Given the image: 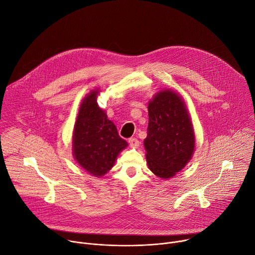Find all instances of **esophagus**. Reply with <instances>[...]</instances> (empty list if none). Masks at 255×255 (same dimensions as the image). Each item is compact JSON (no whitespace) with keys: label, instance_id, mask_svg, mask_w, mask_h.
Returning a JSON list of instances; mask_svg holds the SVG:
<instances>
[{"label":"esophagus","instance_id":"34e87169","mask_svg":"<svg viewBox=\"0 0 255 255\" xmlns=\"http://www.w3.org/2000/svg\"><path fill=\"white\" fill-rule=\"evenodd\" d=\"M128 144H129V147H130V148H138L140 143H139V141L136 140V139L130 138V139L128 140Z\"/></svg>","mask_w":255,"mask_h":255}]
</instances>
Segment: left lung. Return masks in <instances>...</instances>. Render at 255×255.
<instances>
[{
    "mask_svg": "<svg viewBox=\"0 0 255 255\" xmlns=\"http://www.w3.org/2000/svg\"><path fill=\"white\" fill-rule=\"evenodd\" d=\"M149 124L144 140L149 169L167 180L191 160L195 150V132L182 96L171 89L156 93L148 103Z\"/></svg>",
    "mask_w": 255,
    "mask_h": 255,
    "instance_id": "1",
    "label": "left lung"
}]
</instances>
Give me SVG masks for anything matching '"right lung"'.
Instances as JSON below:
<instances>
[{"mask_svg":"<svg viewBox=\"0 0 255 255\" xmlns=\"http://www.w3.org/2000/svg\"><path fill=\"white\" fill-rule=\"evenodd\" d=\"M100 90H92L83 99L72 133L75 161L93 177L100 178L114 165L117 156L128 147L115 125L97 103Z\"/></svg>","mask_w":255,"mask_h":255,"instance_id":"add662e5","label":"right lung"}]
</instances>
